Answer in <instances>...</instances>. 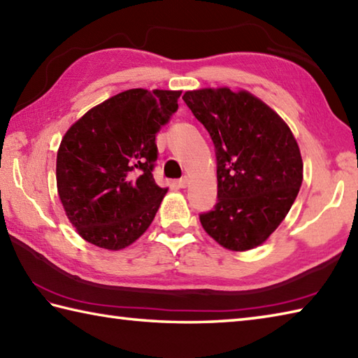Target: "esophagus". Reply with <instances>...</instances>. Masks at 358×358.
I'll list each match as a JSON object with an SVG mask.
<instances>
[{
  "instance_id": "esophagus-1",
  "label": "esophagus",
  "mask_w": 358,
  "mask_h": 358,
  "mask_svg": "<svg viewBox=\"0 0 358 358\" xmlns=\"http://www.w3.org/2000/svg\"><path fill=\"white\" fill-rule=\"evenodd\" d=\"M176 184H178V187H179V188H185V187L188 185V178H187V176L180 178V179L176 182Z\"/></svg>"
}]
</instances>
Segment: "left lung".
<instances>
[{
	"label": "left lung",
	"instance_id": "8db88e82",
	"mask_svg": "<svg viewBox=\"0 0 358 358\" xmlns=\"http://www.w3.org/2000/svg\"><path fill=\"white\" fill-rule=\"evenodd\" d=\"M210 136L218 199L199 215L204 231L231 251L262 245L292 208L302 159L289 127L248 92L202 89L182 96Z\"/></svg>",
	"mask_w": 358,
	"mask_h": 358
}]
</instances>
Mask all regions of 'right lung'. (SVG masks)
<instances>
[{
  "label": "right lung",
  "mask_w": 358,
  "mask_h": 358,
  "mask_svg": "<svg viewBox=\"0 0 358 358\" xmlns=\"http://www.w3.org/2000/svg\"><path fill=\"white\" fill-rule=\"evenodd\" d=\"M180 93L121 92L66 131L57 151V192L85 241L118 251L150 227L166 193L152 176L156 136L178 110Z\"/></svg>",
  "instance_id": "obj_1"
}]
</instances>
